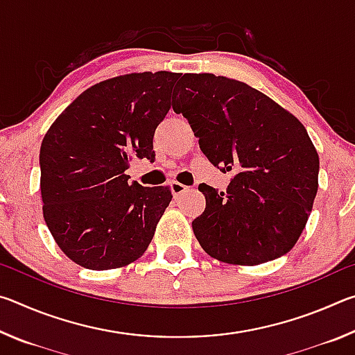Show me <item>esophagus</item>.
Returning a JSON list of instances; mask_svg holds the SVG:
<instances>
[{
	"label": "esophagus",
	"instance_id": "esophagus-1",
	"mask_svg": "<svg viewBox=\"0 0 355 355\" xmlns=\"http://www.w3.org/2000/svg\"><path fill=\"white\" fill-rule=\"evenodd\" d=\"M186 189H188V186H184L183 183H178V182H172V183H171V191H172L173 197L183 194V192H184Z\"/></svg>",
	"mask_w": 355,
	"mask_h": 355
}]
</instances>
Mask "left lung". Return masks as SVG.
Returning <instances> with one entry per match:
<instances>
[{
  "instance_id": "obj_1",
  "label": "left lung",
  "mask_w": 355,
  "mask_h": 355,
  "mask_svg": "<svg viewBox=\"0 0 355 355\" xmlns=\"http://www.w3.org/2000/svg\"><path fill=\"white\" fill-rule=\"evenodd\" d=\"M172 107L211 164L235 172L225 194L199 186L207 207L192 230L202 249L241 266L290 252L318 192L320 156L304 125L249 84L213 73H184Z\"/></svg>"
}]
</instances>
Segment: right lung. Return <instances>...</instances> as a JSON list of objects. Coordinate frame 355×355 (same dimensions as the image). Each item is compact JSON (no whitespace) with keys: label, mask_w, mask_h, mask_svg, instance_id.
I'll return each mask as SVG.
<instances>
[{"label":"right lung","mask_w":355,"mask_h":355,"mask_svg":"<svg viewBox=\"0 0 355 355\" xmlns=\"http://www.w3.org/2000/svg\"><path fill=\"white\" fill-rule=\"evenodd\" d=\"M180 73L142 71L100 81L61 112L40 146L44 219L71 261L123 268L147 250L169 186L130 183V161L153 158L155 130Z\"/></svg>","instance_id":"add662e5"}]
</instances>
